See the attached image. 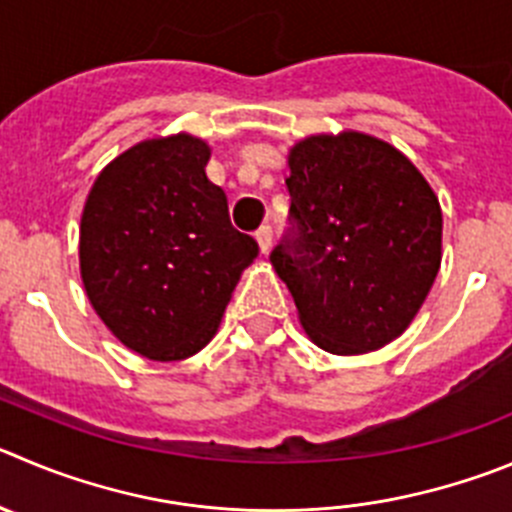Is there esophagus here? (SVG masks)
<instances>
[{"label": "esophagus", "instance_id": "34e87169", "mask_svg": "<svg viewBox=\"0 0 512 512\" xmlns=\"http://www.w3.org/2000/svg\"><path fill=\"white\" fill-rule=\"evenodd\" d=\"M255 240H257V245H260L262 255H267V252H270V247H272V227H270V224H262V227L257 229Z\"/></svg>", "mask_w": 512, "mask_h": 512}]
</instances>
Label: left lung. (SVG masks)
<instances>
[{"label":"left lung","mask_w":512,"mask_h":512,"mask_svg":"<svg viewBox=\"0 0 512 512\" xmlns=\"http://www.w3.org/2000/svg\"><path fill=\"white\" fill-rule=\"evenodd\" d=\"M288 232L270 262L305 333L338 356L407 331L442 262V209L417 166L366 133L310 136L288 156Z\"/></svg>","instance_id":"obj_1"}]
</instances>
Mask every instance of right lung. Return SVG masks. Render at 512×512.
<instances>
[{
	"label": "right lung",
	"mask_w": 512,
	"mask_h": 512,
	"mask_svg": "<svg viewBox=\"0 0 512 512\" xmlns=\"http://www.w3.org/2000/svg\"><path fill=\"white\" fill-rule=\"evenodd\" d=\"M207 161V143L186 133L141 141L100 171L83 209L85 293L123 346L154 361L194 356L212 341L260 252L229 222Z\"/></svg>",
	"instance_id": "1"
}]
</instances>
